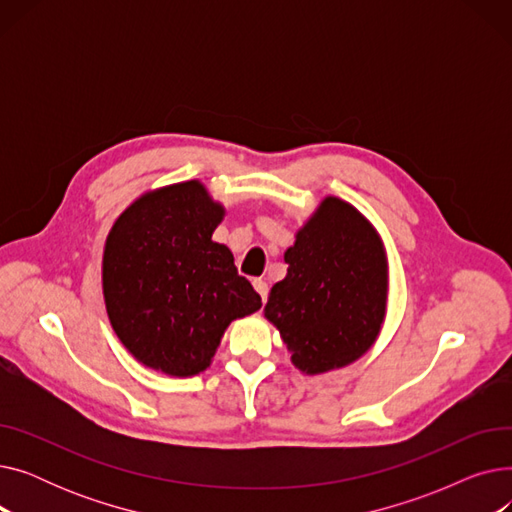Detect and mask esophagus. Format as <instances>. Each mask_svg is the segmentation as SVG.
<instances>
[{
  "mask_svg": "<svg viewBox=\"0 0 512 512\" xmlns=\"http://www.w3.org/2000/svg\"><path fill=\"white\" fill-rule=\"evenodd\" d=\"M253 286H255V290L261 294V299H263V303H265V299H267V290H270V288H267V282H265V280H261V278H255V280H253Z\"/></svg>",
  "mask_w": 512,
  "mask_h": 512,
  "instance_id": "obj_1",
  "label": "esophagus"
}]
</instances>
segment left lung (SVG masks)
Wrapping results in <instances>:
<instances>
[{"instance_id": "obj_1", "label": "left lung", "mask_w": 512, "mask_h": 512, "mask_svg": "<svg viewBox=\"0 0 512 512\" xmlns=\"http://www.w3.org/2000/svg\"><path fill=\"white\" fill-rule=\"evenodd\" d=\"M265 317L292 365L307 375L351 365L375 342L386 315L388 263L380 234L338 197H326L284 253Z\"/></svg>"}]
</instances>
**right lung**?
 Masks as SVG:
<instances>
[{"instance_id":"1","label":"right lung","mask_w":512,"mask_h":512,"mask_svg":"<svg viewBox=\"0 0 512 512\" xmlns=\"http://www.w3.org/2000/svg\"><path fill=\"white\" fill-rule=\"evenodd\" d=\"M224 218L199 180L134 201L107 234L103 299L110 324L139 363L188 378L211 365L230 321L261 297L211 234Z\"/></svg>"}]
</instances>
